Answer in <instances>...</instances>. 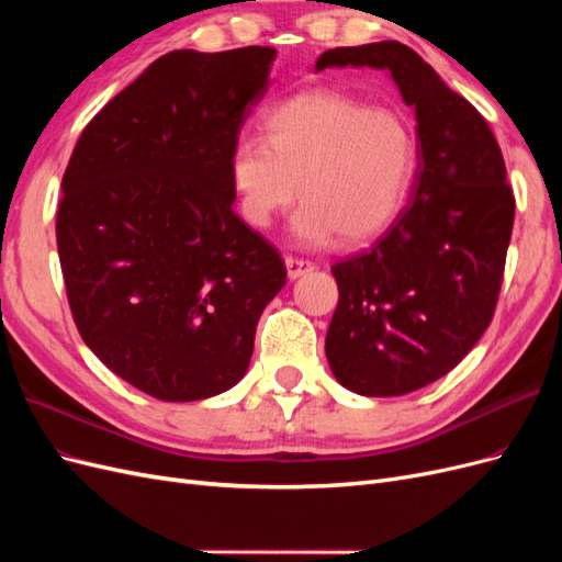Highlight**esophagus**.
<instances>
[{"mask_svg":"<svg viewBox=\"0 0 562 562\" xmlns=\"http://www.w3.org/2000/svg\"><path fill=\"white\" fill-rule=\"evenodd\" d=\"M285 269H288V277L291 279H300L304 274H310L314 269V265L310 260H300V258H285Z\"/></svg>","mask_w":562,"mask_h":562,"instance_id":"34e87169","label":"esophagus"}]
</instances>
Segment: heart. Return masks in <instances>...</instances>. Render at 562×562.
<instances>
[{
  "label": "heart",
  "instance_id": "obj_1",
  "mask_svg": "<svg viewBox=\"0 0 562 562\" xmlns=\"http://www.w3.org/2000/svg\"><path fill=\"white\" fill-rule=\"evenodd\" d=\"M267 138L241 135L229 180L248 225L265 229L297 194L293 234L304 246L375 239L401 213L417 168L411 124L335 91L283 100L267 116Z\"/></svg>",
  "mask_w": 562,
  "mask_h": 562
}]
</instances>
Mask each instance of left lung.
<instances>
[{
  "label": "left lung",
  "mask_w": 562,
  "mask_h": 562,
  "mask_svg": "<svg viewBox=\"0 0 562 562\" xmlns=\"http://www.w3.org/2000/svg\"><path fill=\"white\" fill-rule=\"evenodd\" d=\"M389 70L417 119L413 199L368 250L330 267L326 335L335 380L361 396H403L464 359L499 297L516 199L481 112L401 42L339 46L326 67Z\"/></svg>",
  "instance_id": "8db88e82"
}]
</instances>
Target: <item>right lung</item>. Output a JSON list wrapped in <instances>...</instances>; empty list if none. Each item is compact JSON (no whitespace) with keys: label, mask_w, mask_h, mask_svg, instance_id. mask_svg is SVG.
<instances>
[{"label":"right lung","mask_w":562,"mask_h":562,"mask_svg":"<svg viewBox=\"0 0 562 562\" xmlns=\"http://www.w3.org/2000/svg\"><path fill=\"white\" fill-rule=\"evenodd\" d=\"M277 50H171L100 110L56 215L67 302L87 347L159 401L239 382L285 285L274 246L234 213L229 155Z\"/></svg>","instance_id":"1"}]
</instances>
